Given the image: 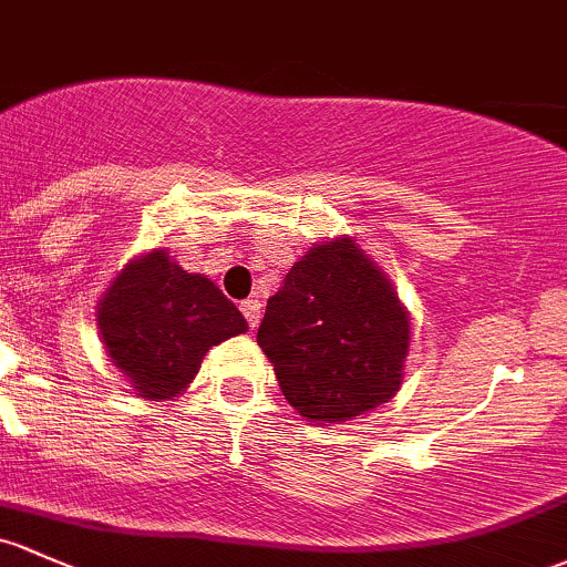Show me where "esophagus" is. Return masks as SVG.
<instances>
[{"instance_id":"esophagus-1","label":"esophagus","mask_w":567,"mask_h":567,"mask_svg":"<svg viewBox=\"0 0 567 567\" xmlns=\"http://www.w3.org/2000/svg\"><path fill=\"white\" fill-rule=\"evenodd\" d=\"M240 310H243V316H246V321H248V327H259V319H261V302L259 300H246V302H240Z\"/></svg>"}]
</instances>
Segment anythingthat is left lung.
Listing matches in <instances>:
<instances>
[{
  "label": "left lung",
  "mask_w": 567,
  "mask_h": 567,
  "mask_svg": "<svg viewBox=\"0 0 567 567\" xmlns=\"http://www.w3.org/2000/svg\"><path fill=\"white\" fill-rule=\"evenodd\" d=\"M284 398L310 422H351L400 392L411 313L354 237L319 243L267 300L257 332Z\"/></svg>",
  "instance_id": "left-lung-1"
}]
</instances>
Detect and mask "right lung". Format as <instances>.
<instances>
[{
	"label": "right lung",
	"mask_w": 567,
	"mask_h": 567,
	"mask_svg": "<svg viewBox=\"0 0 567 567\" xmlns=\"http://www.w3.org/2000/svg\"><path fill=\"white\" fill-rule=\"evenodd\" d=\"M102 346L143 400L178 398L213 346L248 321L208 276L188 272L167 248H151L113 278L96 306Z\"/></svg>",
	"instance_id": "right-lung-1"
}]
</instances>
